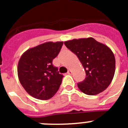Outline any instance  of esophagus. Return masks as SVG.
<instances>
[{
	"mask_svg": "<svg viewBox=\"0 0 128 128\" xmlns=\"http://www.w3.org/2000/svg\"><path fill=\"white\" fill-rule=\"evenodd\" d=\"M72 72L70 70H68L67 74H68V75H71V74H72Z\"/></svg>",
	"mask_w": 128,
	"mask_h": 128,
	"instance_id": "esophagus-1",
	"label": "esophagus"
}]
</instances>
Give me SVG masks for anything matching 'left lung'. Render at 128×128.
Masks as SVG:
<instances>
[{"label":"left lung","mask_w":128,"mask_h":128,"mask_svg":"<svg viewBox=\"0 0 128 128\" xmlns=\"http://www.w3.org/2000/svg\"><path fill=\"white\" fill-rule=\"evenodd\" d=\"M64 44L78 56L85 70V79L78 84L79 89L89 96L106 90L115 74V59L112 50L92 37L71 40Z\"/></svg>","instance_id":"left-lung-1"}]
</instances>
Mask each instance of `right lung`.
Segmentation results:
<instances>
[{
	"label": "right lung",
	"instance_id": "obj_1",
	"mask_svg": "<svg viewBox=\"0 0 128 128\" xmlns=\"http://www.w3.org/2000/svg\"><path fill=\"white\" fill-rule=\"evenodd\" d=\"M63 42H48L29 48L18 63V76L24 88L30 96L40 100L52 98L63 79L52 60L59 54Z\"/></svg>",
	"mask_w": 128,
	"mask_h": 128
}]
</instances>
